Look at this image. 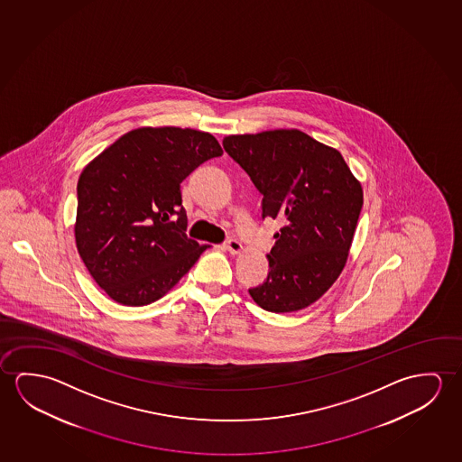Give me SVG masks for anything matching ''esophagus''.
Listing matches in <instances>:
<instances>
[{"mask_svg": "<svg viewBox=\"0 0 462 462\" xmlns=\"http://www.w3.org/2000/svg\"><path fill=\"white\" fill-rule=\"evenodd\" d=\"M225 247H226L229 254H239L242 250V244L237 239H227L225 242Z\"/></svg>", "mask_w": 462, "mask_h": 462, "instance_id": "esophagus-1", "label": "esophagus"}]
</instances>
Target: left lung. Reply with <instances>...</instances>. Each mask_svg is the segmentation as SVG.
Wrapping results in <instances>:
<instances>
[{
    "instance_id": "1",
    "label": "left lung",
    "mask_w": 462,
    "mask_h": 462,
    "mask_svg": "<svg viewBox=\"0 0 462 462\" xmlns=\"http://www.w3.org/2000/svg\"><path fill=\"white\" fill-rule=\"evenodd\" d=\"M263 196L262 218H279L270 272L249 293L272 313L315 303L346 263L363 189L338 151L299 130L233 134L223 140Z\"/></svg>"
}]
</instances>
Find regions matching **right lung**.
Returning <instances> with one entry per match:
<instances>
[{"label": "right lung", "instance_id": "add662e5", "mask_svg": "<svg viewBox=\"0 0 462 462\" xmlns=\"http://www.w3.org/2000/svg\"><path fill=\"white\" fill-rule=\"evenodd\" d=\"M221 154L210 133L138 128L81 171L77 249L112 300L149 305L198 262L207 245L186 235L181 183L200 163Z\"/></svg>", "mask_w": 462, "mask_h": 462}]
</instances>
